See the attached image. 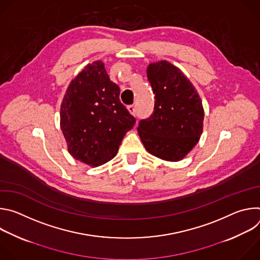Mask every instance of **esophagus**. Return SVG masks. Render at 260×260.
Returning a JSON list of instances; mask_svg holds the SVG:
<instances>
[{
	"mask_svg": "<svg viewBox=\"0 0 260 260\" xmlns=\"http://www.w3.org/2000/svg\"><path fill=\"white\" fill-rule=\"evenodd\" d=\"M127 110H128V112L132 114V115H136V111H135V107L133 106V105H129V106H127Z\"/></svg>",
	"mask_w": 260,
	"mask_h": 260,
	"instance_id": "34e87169",
	"label": "esophagus"
}]
</instances>
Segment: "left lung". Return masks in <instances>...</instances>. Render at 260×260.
Returning <instances> with one entry per match:
<instances>
[{"label":"left lung","instance_id":"left-lung-1","mask_svg":"<svg viewBox=\"0 0 260 260\" xmlns=\"http://www.w3.org/2000/svg\"><path fill=\"white\" fill-rule=\"evenodd\" d=\"M147 78L154 93L153 113L139 122L146 150L168 161H179L192 150L203 133L202 100L182 71L167 60L152 62Z\"/></svg>","mask_w":260,"mask_h":260}]
</instances>
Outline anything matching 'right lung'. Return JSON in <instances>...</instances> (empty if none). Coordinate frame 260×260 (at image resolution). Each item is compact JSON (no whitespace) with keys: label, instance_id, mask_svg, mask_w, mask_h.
<instances>
[{"label":"right lung","instance_id":"right-lung-1","mask_svg":"<svg viewBox=\"0 0 260 260\" xmlns=\"http://www.w3.org/2000/svg\"><path fill=\"white\" fill-rule=\"evenodd\" d=\"M119 94L102 60L88 63L71 81L60 106V128L74 158L99 167L115 157L136 123Z\"/></svg>","mask_w":260,"mask_h":260}]
</instances>
